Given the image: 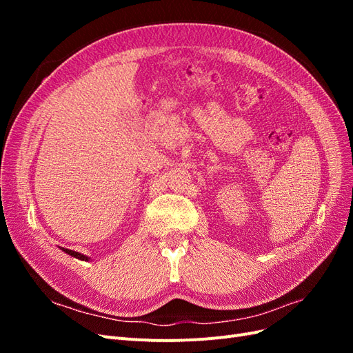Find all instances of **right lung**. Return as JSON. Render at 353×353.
Instances as JSON below:
<instances>
[{"label": "right lung", "instance_id": "right-lung-1", "mask_svg": "<svg viewBox=\"0 0 353 353\" xmlns=\"http://www.w3.org/2000/svg\"><path fill=\"white\" fill-rule=\"evenodd\" d=\"M66 253H69L70 256H74V258H78V259H82V261H88L87 256H83V254H81V253H78V252H73V250H68V249H66Z\"/></svg>", "mask_w": 353, "mask_h": 353}]
</instances>
